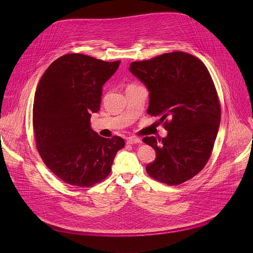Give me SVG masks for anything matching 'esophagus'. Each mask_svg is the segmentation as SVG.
<instances>
[{
  "mask_svg": "<svg viewBox=\"0 0 253 253\" xmlns=\"http://www.w3.org/2000/svg\"><path fill=\"white\" fill-rule=\"evenodd\" d=\"M140 142H141V140L136 137H130L127 139V144H130V145H133V144H138Z\"/></svg>",
  "mask_w": 253,
  "mask_h": 253,
  "instance_id": "obj_1",
  "label": "esophagus"
}]
</instances>
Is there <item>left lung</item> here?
Segmentation results:
<instances>
[{
  "label": "left lung",
  "instance_id": "obj_1",
  "mask_svg": "<svg viewBox=\"0 0 253 253\" xmlns=\"http://www.w3.org/2000/svg\"><path fill=\"white\" fill-rule=\"evenodd\" d=\"M129 71L149 91L147 113L159 117L164 138H143L156 152L147 173L168 185L194 177L210 158L220 124V104L205 65L196 57L172 52L132 62Z\"/></svg>",
  "mask_w": 253,
  "mask_h": 253
}]
</instances>
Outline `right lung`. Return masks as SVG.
Listing matches in <instances>:
<instances>
[{
    "instance_id": "obj_1",
    "label": "right lung",
    "mask_w": 253,
    "mask_h": 253,
    "mask_svg": "<svg viewBox=\"0 0 253 253\" xmlns=\"http://www.w3.org/2000/svg\"><path fill=\"white\" fill-rule=\"evenodd\" d=\"M120 65L83 54L54 61L35 93L33 127L46 166L70 185L89 187L111 172L116 153L125 146L118 136L104 138L91 128L100 110L102 87Z\"/></svg>"
}]
</instances>
